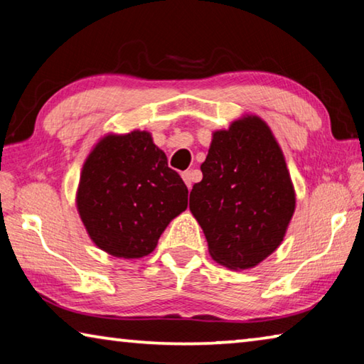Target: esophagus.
I'll list each match as a JSON object with an SVG mask.
<instances>
[{
	"mask_svg": "<svg viewBox=\"0 0 364 364\" xmlns=\"http://www.w3.org/2000/svg\"><path fill=\"white\" fill-rule=\"evenodd\" d=\"M181 178L184 180V183H186V186L191 189L193 188V181H194V178H193V171H183L181 173Z\"/></svg>",
	"mask_w": 364,
	"mask_h": 364,
	"instance_id": "34e87169",
	"label": "esophagus"
}]
</instances>
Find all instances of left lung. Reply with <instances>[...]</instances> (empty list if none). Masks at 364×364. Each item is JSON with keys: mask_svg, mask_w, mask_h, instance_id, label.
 Masks as SVG:
<instances>
[{"mask_svg": "<svg viewBox=\"0 0 364 364\" xmlns=\"http://www.w3.org/2000/svg\"><path fill=\"white\" fill-rule=\"evenodd\" d=\"M189 208L215 262L247 269L278 249L295 208L286 160L258 117L215 132Z\"/></svg>", "mask_w": 364, "mask_h": 364, "instance_id": "1", "label": "left lung"}]
</instances>
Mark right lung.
Listing matches in <instances>:
<instances>
[{
	"label": "right lung",
	"instance_id": "add662e5",
	"mask_svg": "<svg viewBox=\"0 0 364 364\" xmlns=\"http://www.w3.org/2000/svg\"><path fill=\"white\" fill-rule=\"evenodd\" d=\"M80 217L97 247L139 258L188 207V188L146 132L106 136L86 159L77 194Z\"/></svg>",
	"mask_w": 364,
	"mask_h": 364
}]
</instances>
